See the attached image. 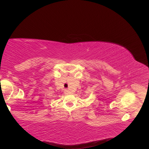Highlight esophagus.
I'll list each match as a JSON object with an SVG mask.
<instances>
[{"mask_svg":"<svg viewBox=\"0 0 149 149\" xmlns=\"http://www.w3.org/2000/svg\"><path fill=\"white\" fill-rule=\"evenodd\" d=\"M65 93L66 94H68V89H65Z\"/></svg>","mask_w":149,"mask_h":149,"instance_id":"obj_1","label":"esophagus"}]
</instances>
